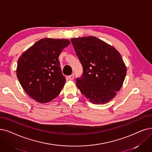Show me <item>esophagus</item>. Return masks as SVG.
Listing matches in <instances>:
<instances>
[{
    "label": "esophagus",
    "instance_id": "esophagus-1",
    "mask_svg": "<svg viewBox=\"0 0 152 152\" xmlns=\"http://www.w3.org/2000/svg\"><path fill=\"white\" fill-rule=\"evenodd\" d=\"M74 77H75V75H71L69 76L68 77V78L69 79V80H74Z\"/></svg>",
    "mask_w": 152,
    "mask_h": 152
}]
</instances>
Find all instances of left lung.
<instances>
[{
  "instance_id": "left-lung-1",
  "label": "left lung",
  "mask_w": 152,
  "mask_h": 152,
  "mask_svg": "<svg viewBox=\"0 0 152 152\" xmlns=\"http://www.w3.org/2000/svg\"><path fill=\"white\" fill-rule=\"evenodd\" d=\"M83 68L76 86L89 101L104 104L116 96L124 81L127 68L113 46L93 36L71 39Z\"/></svg>"
}]
</instances>
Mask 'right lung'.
Segmentation results:
<instances>
[{
  "instance_id": "right-lung-1",
  "label": "right lung",
  "mask_w": 152,
  "mask_h": 152,
  "mask_svg": "<svg viewBox=\"0 0 152 152\" xmlns=\"http://www.w3.org/2000/svg\"><path fill=\"white\" fill-rule=\"evenodd\" d=\"M67 39H39L20 56L17 76L24 91L39 103L48 102L60 94L66 83L59 61Z\"/></svg>"
}]
</instances>
